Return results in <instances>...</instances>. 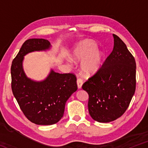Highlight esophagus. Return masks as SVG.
Instances as JSON below:
<instances>
[{"label": "esophagus", "mask_w": 148, "mask_h": 148, "mask_svg": "<svg viewBox=\"0 0 148 148\" xmlns=\"http://www.w3.org/2000/svg\"><path fill=\"white\" fill-rule=\"evenodd\" d=\"M77 85L78 89H81L82 85H83V80L81 78H77Z\"/></svg>", "instance_id": "obj_1"}]
</instances>
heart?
Here are the masks:
<instances>
[{"label":"heart","mask_w":148,"mask_h":148,"mask_svg":"<svg viewBox=\"0 0 148 148\" xmlns=\"http://www.w3.org/2000/svg\"><path fill=\"white\" fill-rule=\"evenodd\" d=\"M97 45L92 41L82 42L72 53V59L81 62V71L84 74L91 75L96 72L102 64V56L97 51Z\"/></svg>","instance_id":"obj_1"}]
</instances>
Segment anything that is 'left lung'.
Wrapping results in <instances>:
<instances>
[{"label": "left lung", "mask_w": 148, "mask_h": 148, "mask_svg": "<svg viewBox=\"0 0 148 148\" xmlns=\"http://www.w3.org/2000/svg\"><path fill=\"white\" fill-rule=\"evenodd\" d=\"M113 36L112 53L82 86L89 95L90 116L100 123L121 117L128 108L136 89L135 59L119 37Z\"/></svg>", "instance_id": "8db88e82"}]
</instances>
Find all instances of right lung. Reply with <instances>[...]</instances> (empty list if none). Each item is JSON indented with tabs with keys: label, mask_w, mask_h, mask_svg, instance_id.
<instances>
[{
	"label": "right lung",
	"mask_w": 148,
	"mask_h": 148,
	"mask_svg": "<svg viewBox=\"0 0 148 148\" xmlns=\"http://www.w3.org/2000/svg\"><path fill=\"white\" fill-rule=\"evenodd\" d=\"M50 46L47 40H27L11 66L14 96L25 117L36 125H49L58 122L63 116L66 101L77 89L76 77L72 73L59 74L51 70L42 82H34L26 76L22 65L24 56Z\"/></svg>",
	"instance_id": "right-lung-1"
}]
</instances>
